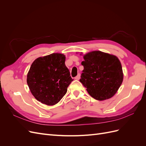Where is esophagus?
Masks as SVG:
<instances>
[{
  "label": "esophagus",
  "mask_w": 146,
  "mask_h": 146,
  "mask_svg": "<svg viewBox=\"0 0 146 146\" xmlns=\"http://www.w3.org/2000/svg\"><path fill=\"white\" fill-rule=\"evenodd\" d=\"M80 78V74H78L77 76L75 77V79H76V80H79Z\"/></svg>",
  "instance_id": "34e87169"
}]
</instances>
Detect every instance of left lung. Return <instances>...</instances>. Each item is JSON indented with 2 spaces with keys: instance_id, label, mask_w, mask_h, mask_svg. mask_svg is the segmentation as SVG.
Returning a JSON list of instances; mask_svg holds the SVG:
<instances>
[{
  "instance_id": "left-lung-1",
  "label": "left lung",
  "mask_w": 146,
  "mask_h": 146,
  "mask_svg": "<svg viewBox=\"0 0 146 146\" xmlns=\"http://www.w3.org/2000/svg\"><path fill=\"white\" fill-rule=\"evenodd\" d=\"M84 69L80 82L89 94L98 100L111 98L123 81L122 68L116 56L92 51L83 56Z\"/></svg>"
}]
</instances>
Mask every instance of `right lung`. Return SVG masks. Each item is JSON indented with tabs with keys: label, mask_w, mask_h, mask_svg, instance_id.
<instances>
[{
	"label": "right lung",
	"mask_w": 146,
	"mask_h": 146,
	"mask_svg": "<svg viewBox=\"0 0 146 146\" xmlns=\"http://www.w3.org/2000/svg\"><path fill=\"white\" fill-rule=\"evenodd\" d=\"M65 56L52 54L35 60L27 82L33 96L42 104L54 105L63 98L74 80L65 65Z\"/></svg>",
	"instance_id": "obj_1"
}]
</instances>
